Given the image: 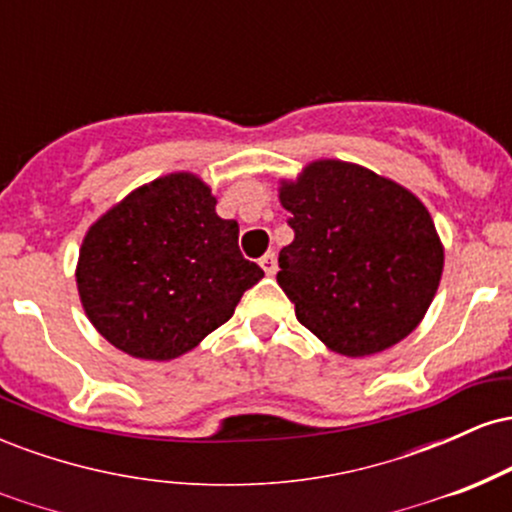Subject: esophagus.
<instances>
[{
  "label": "esophagus",
  "mask_w": 512,
  "mask_h": 512,
  "mask_svg": "<svg viewBox=\"0 0 512 512\" xmlns=\"http://www.w3.org/2000/svg\"><path fill=\"white\" fill-rule=\"evenodd\" d=\"M260 267L264 269V274H267V276H274V274H276V269H279V264H276V255H274V252H267V255L262 257Z\"/></svg>",
  "instance_id": "1"
}]
</instances>
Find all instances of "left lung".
<instances>
[{"instance_id":"8db88e82","label":"left lung","mask_w":512,"mask_h":512,"mask_svg":"<svg viewBox=\"0 0 512 512\" xmlns=\"http://www.w3.org/2000/svg\"><path fill=\"white\" fill-rule=\"evenodd\" d=\"M293 243L276 281L303 327L342 356L402 342L424 320L443 274L431 214L407 187L356 163L322 158L281 180Z\"/></svg>"}]
</instances>
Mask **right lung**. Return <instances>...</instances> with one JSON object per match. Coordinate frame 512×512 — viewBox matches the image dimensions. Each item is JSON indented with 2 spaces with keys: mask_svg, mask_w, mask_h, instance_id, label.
Returning <instances> with one entry per match:
<instances>
[{
  "mask_svg": "<svg viewBox=\"0 0 512 512\" xmlns=\"http://www.w3.org/2000/svg\"><path fill=\"white\" fill-rule=\"evenodd\" d=\"M264 276L238 250V223L192 173H170L88 228L76 286L88 320L125 354L170 361L231 320Z\"/></svg>",
  "mask_w": 512,
  "mask_h": 512,
  "instance_id": "1",
  "label": "right lung"
}]
</instances>
